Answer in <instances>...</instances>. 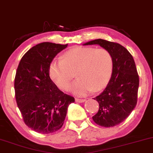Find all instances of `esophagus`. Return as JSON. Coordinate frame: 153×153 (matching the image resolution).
I'll use <instances>...</instances> for the list:
<instances>
[{"label": "esophagus", "instance_id": "obj_1", "mask_svg": "<svg viewBox=\"0 0 153 153\" xmlns=\"http://www.w3.org/2000/svg\"><path fill=\"white\" fill-rule=\"evenodd\" d=\"M75 101L78 102H80V103H81V102H84L85 101V99H80V98H75Z\"/></svg>", "mask_w": 153, "mask_h": 153}]
</instances>
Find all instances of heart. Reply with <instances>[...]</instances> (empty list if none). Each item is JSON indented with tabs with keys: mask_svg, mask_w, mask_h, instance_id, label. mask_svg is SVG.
Instances as JSON below:
<instances>
[{
	"mask_svg": "<svg viewBox=\"0 0 153 153\" xmlns=\"http://www.w3.org/2000/svg\"><path fill=\"white\" fill-rule=\"evenodd\" d=\"M77 71V79L69 91L78 96L98 91L107 85L113 73V58L108 51L90 47H75L66 51L62 59H55L49 66L51 80L66 90Z\"/></svg>",
	"mask_w": 153,
	"mask_h": 153,
	"instance_id": "1",
	"label": "heart"
}]
</instances>
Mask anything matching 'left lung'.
I'll use <instances>...</instances> for the list:
<instances>
[{"mask_svg": "<svg viewBox=\"0 0 153 153\" xmlns=\"http://www.w3.org/2000/svg\"><path fill=\"white\" fill-rule=\"evenodd\" d=\"M82 45H98L111 55L113 73L105 89L94 98L98 102L99 110L93 120L102 127L117 126L129 116L137 104L139 76L134 59L126 48L113 42L96 39Z\"/></svg>", "mask_w": 153, "mask_h": 153, "instance_id": "obj_1", "label": "left lung"}]
</instances>
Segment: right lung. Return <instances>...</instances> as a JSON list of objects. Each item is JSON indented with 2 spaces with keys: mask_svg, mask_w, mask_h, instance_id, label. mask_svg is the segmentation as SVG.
<instances>
[{
  "mask_svg": "<svg viewBox=\"0 0 153 153\" xmlns=\"http://www.w3.org/2000/svg\"><path fill=\"white\" fill-rule=\"evenodd\" d=\"M44 42L35 45L21 58L15 77L18 107L25 125L42 134L52 133L62 128L73 97L58 89L49 75V66L56 55L66 48Z\"/></svg>",
  "mask_w": 153,
  "mask_h": 153,
  "instance_id": "obj_1",
  "label": "right lung"
}]
</instances>
